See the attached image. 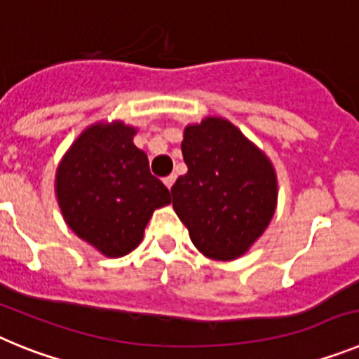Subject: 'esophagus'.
Here are the masks:
<instances>
[{
    "label": "esophagus",
    "mask_w": 359,
    "mask_h": 359,
    "mask_svg": "<svg viewBox=\"0 0 359 359\" xmlns=\"http://www.w3.org/2000/svg\"><path fill=\"white\" fill-rule=\"evenodd\" d=\"M174 182H176V176H174V174H170V176L163 177V183H165V187H167V189H169V190L172 189Z\"/></svg>",
    "instance_id": "obj_1"
}]
</instances>
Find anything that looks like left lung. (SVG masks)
Returning <instances> with one entry per match:
<instances>
[{"label":"left lung","mask_w":359,"mask_h":359,"mask_svg":"<svg viewBox=\"0 0 359 359\" xmlns=\"http://www.w3.org/2000/svg\"><path fill=\"white\" fill-rule=\"evenodd\" d=\"M182 152L189 170L170 189L174 210L203 255L233 261L248 252L273 217V165L223 118L189 126Z\"/></svg>","instance_id":"1"}]
</instances>
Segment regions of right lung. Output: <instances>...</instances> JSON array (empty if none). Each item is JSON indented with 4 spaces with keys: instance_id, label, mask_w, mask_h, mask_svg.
<instances>
[{
    "instance_id": "obj_1",
    "label": "right lung",
    "mask_w": 359,
    "mask_h": 359,
    "mask_svg": "<svg viewBox=\"0 0 359 359\" xmlns=\"http://www.w3.org/2000/svg\"><path fill=\"white\" fill-rule=\"evenodd\" d=\"M135 133L122 122L91 126L57 169L65 221L107 257L133 252L154 208L170 203L169 189L149 170L147 154L133 144Z\"/></svg>"
}]
</instances>
